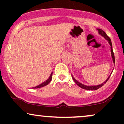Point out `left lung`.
<instances>
[{"label":"left lung","instance_id":"left-lung-1","mask_svg":"<svg viewBox=\"0 0 124 124\" xmlns=\"http://www.w3.org/2000/svg\"><path fill=\"white\" fill-rule=\"evenodd\" d=\"M97 30L98 31H99V34L101 35L102 37H103L105 39H106V40H107L109 44L110 45V46H111V54L112 61H113L114 63H115V57H114V54L113 51H112V42H111V39L108 37V35L106 34V32H105L103 30H102L101 29L97 28ZM112 71H113V70H112ZM111 74H112V72H111ZM111 75H109V76H108V78L107 79V80L105 81L104 82H103V83L101 84V85H97V86H86V85H83V84L79 82H78V80H76V79H75V78H73V76H72V79H73V80H74V82H75V83H76L77 85H78V86L82 88V89H85V90H96L99 89V88L101 87L104 86V84H106V82H107L108 80L109 79V77H110Z\"/></svg>","mask_w":124,"mask_h":124}]
</instances>
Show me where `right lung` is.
<instances>
[{
    "mask_svg": "<svg viewBox=\"0 0 124 124\" xmlns=\"http://www.w3.org/2000/svg\"><path fill=\"white\" fill-rule=\"evenodd\" d=\"M52 73L53 72H52V73H51L50 76H49V78L46 80V81H45V82H44L43 83H42L40 85H38V86L34 87H32V89H38V88H40V87H44L45 86H46V85H48L49 83H50V82L52 80Z\"/></svg>",
    "mask_w": 124,
    "mask_h": 124,
    "instance_id": "right-lung-1",
    "label": "right lung"
}]
</instances>
